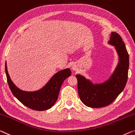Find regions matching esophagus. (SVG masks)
Returning a JSON list of instances; mask_svg holds the SVG:
<instances>
[{
    "instance_id": "esophagus-1",
    "label": "esophagus",
    "mask_w": 135,
    "mask_h": 135,
    "mask_svg": "<svg viewBox=\"0 0 135 135\" xmlns=\"http://www.w3.org/2000/svg\"><path fill=\"white\" fill-rule=\"evenodd\" d=\"M72 68H73V70H77V68L75 65H73V67H72Z\"/></svg>"
}]
</instances>
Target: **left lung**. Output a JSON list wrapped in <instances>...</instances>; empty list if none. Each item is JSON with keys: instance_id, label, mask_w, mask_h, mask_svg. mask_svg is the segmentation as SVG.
Masks as SVG:
<instances>
[{"instance_id": "1", "label": "left lung", "mask_w": 135, "mask_h": 135, "mask_svg": "<svg viewBox=\"0 0 135 135\" xmlns=\"http://www.w3.org/2000/svg\"><path fill=\"white\" fill-rule=\"evenodd\" d=\"M108 43L115 46L119 58L118 67L109 80L100 85H93L83 76L76 75L80 99L86 106L91 108L110 105L123 91L127 81L129 56L125 44L115 32L112 33Z\"/></svg>"}]
</instances>
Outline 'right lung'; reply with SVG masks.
I'll list each match as a JSON object with an SVG mask.
<instances>
[{
    "label": "right lung",
    "mask_w": 135,
    "mask_h": 135,
    "mask_svg": "<svg viewBox=\"0 0 135 135\" xmlns=\"http://www.w3.org/2000/svg\"><path fill=\"white\" fill-rule=\"evenodd\" d=\"M5 73L8 84L13 95L24 105L36 111L50 109L55 104L62 84L71 74L69 68L62 70L56 73L42 89L35 92H27L20 90L11 81L6 62Z\"/></svg>",
    "instance_id": "1"
}]
</instances>
